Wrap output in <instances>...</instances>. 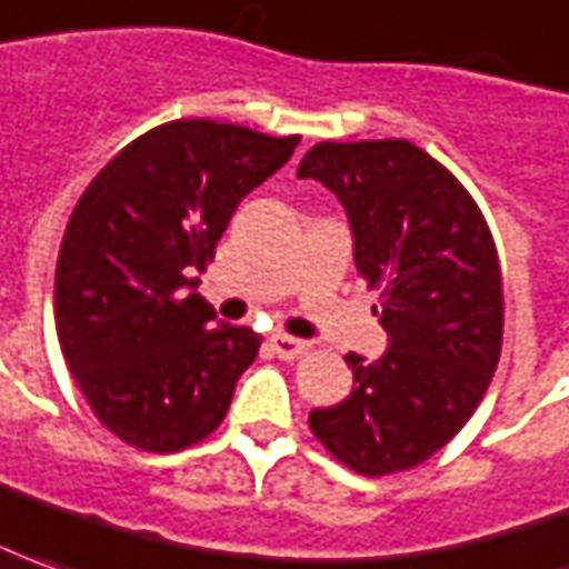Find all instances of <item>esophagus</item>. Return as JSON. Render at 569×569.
Instances as JSON below:
<instances>
[{
  "label": "esophagus",
  "mask_w": 569,
  "mask_h": 569,
  "mask_svg": "<svg viewBox=\"0 0 569 569\" xmlns=\"http://www.w3.org/2000/svg\"><path fill=\"white\" fill-rule=\"evenodd\" d=\"M270 349L277 358H299L301 351L308 349V342L305 339H296V336H286V333H273L270 336Z\"/></svg>",
  "instance_id": "1"
}]
</instances>
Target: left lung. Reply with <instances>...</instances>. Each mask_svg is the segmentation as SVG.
<instances>
[{
  "instance_id": "left-lung-1",
  "label": "left lung",
  "mask_w": 569,
  "mask_h": 569,
  "mask_svg": "<svg viewBox=\"0 0 569 569\" xmlns=\"http://www.w3.org/2000/svg\"><path fill=\"white\" fill-rule=\"evenodd\" d=\"M299 177L349 214L355 268L380 289L389 349L346 355L349 398L308 423L336 461L365 477L423 463L477 411L501 355V270L470 192L408 139L317 142Z\"/></svg>"
}]
</instances>
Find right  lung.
Segmentation results:
<instances>
[{
	"mask_svg": "<svg viewBox=\"0 0 569 569\" xmlns=\"http://www.w3.org/2000/svg\"><path fill=\"white\" fill-rule=\"evenodd\" d=\"M299 137L171 121L123 146L73 208L56 268V330L102 427L142 451L202 442L261 336L196 292L236 204Z\"/></svg>",
	"mask_w": 569,
	"mask_h": 569,
	"instance_id": "1",
	"label": "right lung"
}]
</instances>
